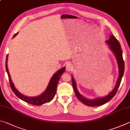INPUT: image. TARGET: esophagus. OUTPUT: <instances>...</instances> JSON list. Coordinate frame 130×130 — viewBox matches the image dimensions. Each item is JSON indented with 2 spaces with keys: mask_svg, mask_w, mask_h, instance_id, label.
Masks as SVG:
<instances>
[{
  "mask_svg": "<svg viewBox=\"0 0 130 130\" xmlns=\"http://www.w3.org/2000/svg\"><path fill=\"white\" fill-rule=\"evenodd\" d=\"M72 68H73V65L71 63L68 62L67 63V65H66V70L67 71H70L72 69Z\"/></svg>",
  "mask_w": 130,
  "mask_h": 130,
  "instance_id": "esophagus-1",
  "label": "esophagus"
}]
</instances>
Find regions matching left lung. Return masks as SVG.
I'll list each match as a JSON object with an SVG mask.
<instances>
[{
  "label": "left lung",
  "instance_id": "8db88e82",
  "mask_svg": "<svg viewBox=\"0 0 130 130\" xmlns=\"http://www.w3.org/2000/svg\"><path fill=\"white\" fill-rule=\"evenodd\" d=\"M107 43L109 45L110 49L112 50L114 54H115L116 58H117L118 65H119V78L117 80V83L115 85V88L113 89V91L110 93L108 95L104 97V98H99L97 99L96 100H90L86 99L83 98V97L79 93V92L77 91L76 87V84L74 79L73 77L72 78V85H73V90L75 93L76 96L77 98L82 102L83 104L85 105H88V106L90 107H96L99 106V105H102L103 104H105V103H107L108 102L111 100L112 99L114 96L115 95L116 92L118 91V89L119 87L120 86L121 81H122V77L124 74V62L123 58V53L122 49H121V46L119 43V42L116 39L115 36L113 34H112L111 37H110L109 39L107 41Z\"/></svg>",
  "mask_w": 130,
  "mask_h": 130
}]
</instances>
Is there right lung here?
I'll list each match as a JSON object with an SVG mask.
<instances>
[{
	"mask_svg": "<svg viewBox=\"0 0 130 130\" xmlns=\"http://www.w3.org/2000/svg\"><path fill=\"white\" fill-rule=\"evenodd\" d=\"M17 34L14 35L15 37L16 36ZM7 58L8 55H7L6 60V69L7 71V73L8 74V79H9V82L10 87L11 88L13 92L15 94L17 97H18L19 99L22 100L24 102H25L29 104L35 105H42L45 103H46L47 102H49L51 101L54 98L55 94L56 93L57 91V87L58 83L59 82V80L61 78V76H62V73H63L65 71V67L62 68V69L59 70L56 73H55L51 80L50 81V83L49 84V85L47 88V89L45 92L41 94V95L37 96V97H26L23 96V94L19 93V92L17 91V89L15 88L14 84L12 82L11 79L10 78V75L8 70L7 67Z\"/></svg>",
	"mask_w": 130,
	"mask_h": 130,
	"instance_id": "obj_1",
	"label": "right lung"
}]
</instances>
